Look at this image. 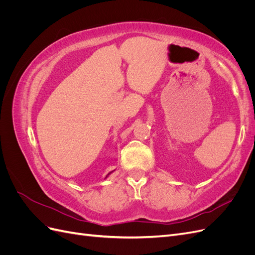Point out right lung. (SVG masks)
I'll use <instances>...</instances> for the list:
<instances>
[{"label":"right lung","mask_w":255,"mask_h":255,"mask_svg":"<svg viewBox=\"0 0 255 255\" xmlns=\"http://www.w3.org/2000/svg\"><path fill=\"white\" fill-rule=\"evenodd\" d=\"M112 172H113V171H112ZM112 172H110V173H109V174H107V175H106V177H107V176H109V175H110V174H111V173H112Z\"/></svg>","instance_id":"right-lung-1"}]
</instances>
